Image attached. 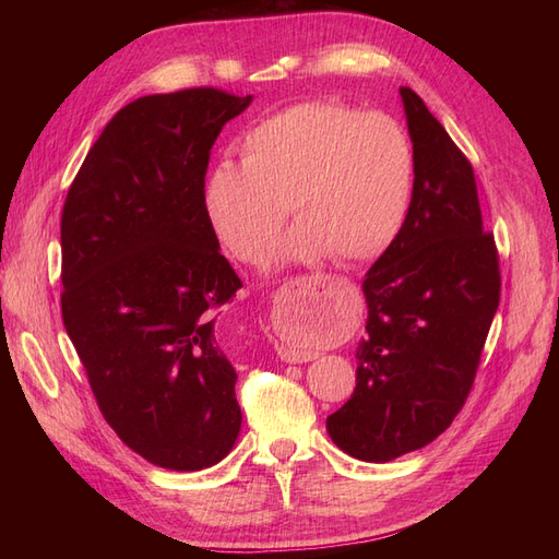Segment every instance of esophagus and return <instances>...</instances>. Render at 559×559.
<instances>
[{"mask_svg":"<svg viewBox=\"0 0 559 559\" xmlns=\"http://www.w3.org/2000/svg\"><path fill=\"white\" fill-rule=\"evenodd\" d=\"M280 359L289 361V364H302V361H312L317 359L314 352H298L292 347H280Z\"/></svg>","mask_w":559,"mask_h":559,"instance_id":"1","label":"esophagus"}]
</instances>
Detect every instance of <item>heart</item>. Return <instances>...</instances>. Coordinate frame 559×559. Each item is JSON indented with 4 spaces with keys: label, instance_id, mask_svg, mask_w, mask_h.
<instances>
[{
    "label": "heart",
    "instance_id": "heart-1",
    "mask_svg": "<svg viewBox=\"0 0 559 559\" xmlns=\"http://www.w3.org/2000/svg\"><path fill=\"white\" fill-rule=\"evenodd\" d=\"M242 165L218 163L205 181V214L235 259L261 263L292 212L284 263L380 259L408 218L415 154L386 114L337 103L286 107L247 130Z\"/></svg>",
    "mask_w": 559,
    "mask_h": 559
}]
</instances>
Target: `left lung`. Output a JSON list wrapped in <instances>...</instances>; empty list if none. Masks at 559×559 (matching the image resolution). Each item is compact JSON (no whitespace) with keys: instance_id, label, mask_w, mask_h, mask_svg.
I'll list each match as a JSON object with an SVG mask.
<instances>
[{"instance_id":"obj_1","label":"left lung","mask_w":559,"mask_h":559,"mask_svg":"<svg viewBox=\"0 0 559 559\" xmlns=\"http://www.w3.org/2000/svg\"><path fill=\"white\" fill-rule=\"evenodd\" d=\"M399 93L415 154L411 210L366 273L368 335L357 349V386L326 419L337 448L376 464L429 445L452 425L501 292L468 158L415 91Z\"/></svg>"}]
</instances>
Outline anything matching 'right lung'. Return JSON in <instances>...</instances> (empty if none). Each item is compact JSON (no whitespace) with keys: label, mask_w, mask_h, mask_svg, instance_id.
Wrapping results in <instances>:
<instances>
[{"label":"right lung","mask_w":559,"mask_h":559,"mask_svg":"<svg viewBox=\"0 0 559 559\" xmlns=\"http://www.w3.org/2000/svg\"><path fill=\"white\" fill-rule=\"evenodd\" d=\"M251 105L218 88L144 95L99 134L60 222L62 321L107 425L146 462L200 471L242 413L214 310L242 282L205 214L218 132Z\"/></svg>","instance_id":"add662e5"}]
</instances>
